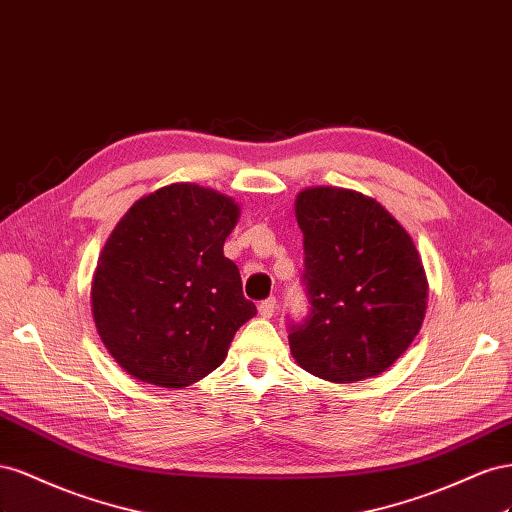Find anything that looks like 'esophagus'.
I'll use <instances>...</instances> for the list:
<instances>
[{
    "instance_id": "34e87169",
    "label": "esophagus",
    "mask_w": 512,
    "mask_h": 512,
    "mask_svg": "<svg viewBox=\"0 0 512 512\" xmlns=\"http://www.w3.org/2000/svg\"><path fill=\"white\" fill-rule=\"evenodd\" d=\"M257 309H259V315H261V317H264V319H270V317L276 313V298H268V300H264V302H261V304L257 306Z\"/></svg>"
}]
</instances>
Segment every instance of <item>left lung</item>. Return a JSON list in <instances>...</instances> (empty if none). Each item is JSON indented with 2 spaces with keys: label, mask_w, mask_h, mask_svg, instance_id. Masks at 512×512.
<instances>
[{
  "label": "left lung",
  "mask_w": 512,
  "mask_h": 512,
  "mask_svg": "<svg viewBox=\"0 0 512 512\" xmlns=\"http://www.w3.org/2000/svg\"><path fill=\"white\" fill-rule=\"evenodd\" d=\"M311 315L289 332L291 356L334 384L384 373L412 345L429 283L410 233L382 203L349 188L296 197Z\"/></svg>",
  "instance_id": "8db88e82"
}]
</instances>
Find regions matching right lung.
Returning <instances> with one entry per match:
<instances>
[{"label": "right lung", "instance_id": "1", "mask_svg": "<svg viewBox=\"0 0 512 512\" xmlns=\"http://www.w3.org/2000/svg\"><path fill=\"white\" fill-rule=\"evenodd\" d=\"M231 197L175 182L135 201L115 225L92 281L94 324L139 382L184 388L212 373L257 309L223 244L238 225Z\"/></svg>", "mask_w": 512, "mask_h": 512}]
</instances>
